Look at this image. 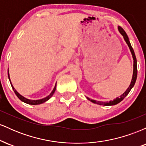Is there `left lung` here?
<instances>
[{
  "instance_id": "8db88e82",
  "label": "left lung",
  "mask_w": 146,
  "mask_h": 146,
  "mask_svg": "<svg viewBox=\"0 0 146 146\" xmlns=\"http://www.w3.org/2000/svg\"><path fill=\"white\" fill-rule=\"evenodd\" d=\"M118 30H119V33H121L122 36H123V39H124V40L125 41V42H126V44H128V47L130 50V52H131V53H132V58H133V60H134V62H134L133 63V74H132V78L131 82H130V86H129V87L128 88H127V90H125L124 93H123V94H122L120 97H118V98H117L116 99H115V100H113V101L98 102V101H96V100H91V99L87 98V99H88L89 101L93 102V103H94V104H97L104 105V106H113V105L117 104L119 103L120 102H121L122 100H123V99H124L125 97L128 95L129 92L130 91V90L132 89V87L134 86V85H135V82H136V80H137V59H136V56H135V52H134V50L132 47L131 44H130V41H129L128 37V36H127L126 33L125 32L124 30L122 29L121 27H119V26L118 27Z\"/></svg>"
}]
</instances>
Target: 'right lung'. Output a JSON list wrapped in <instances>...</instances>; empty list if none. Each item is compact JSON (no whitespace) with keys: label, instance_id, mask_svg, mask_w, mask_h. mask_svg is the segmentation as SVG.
<instances>
[{"label":"right lung","instance_id":"right-lung-1","mask_svg":"<svg viewBox=\"0 0 146 146\" xmlns=\"http://www.w3.org/2000/svg\"><path fill=\"white\" fill-rule=\"evenodd\" d=\"M8 78H9V80L10 83H11V87H12L13 90H14L15 94L16 95V96H17L18 98H19L20 100H21L22 102H25V103H26V104H31V105H38V104H41L44 103V102L47 101V100H49V99L51 98L52 96H53V95L54 94L55 91H56V85H55V86H54V88H53V90H52L51 93H50V94L48 95L47 97H46V98H43V99H40V100H29V99L25 98V97H23V95H21V94H20V93H18L17 90L15 89L14 87L13 86L12 84H11V80H10V77H9V70H8Z\"/></svg>","mask_w":146,"mask_h":146}]
</instances>
